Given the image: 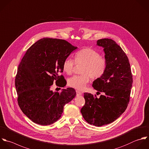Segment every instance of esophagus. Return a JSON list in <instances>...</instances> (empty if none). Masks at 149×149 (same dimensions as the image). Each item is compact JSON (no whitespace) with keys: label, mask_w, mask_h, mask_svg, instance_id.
Returning <instances> with one entry per match:
<instances>
[{"label":"esophagus","mask_w":149,"mask_h":149,"mask_svg":"<svg viewBox=\"0 0 149 149\" xmlns=\"http://www.w3.org/2000/svg\"><path fill=\"white\" fill-rule=\"evenodd\" d=\"M76 93H77V96H80L82 95V92L78 91H76Z\"/></svg>","instance_id":"esophagus-1"}]
</instances>
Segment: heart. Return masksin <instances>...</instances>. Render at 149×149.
Returning <instances> with one entry per match:
<instances>
[{"instance_id":"heart-1","label":"heart","mask_w":149,"mask_h":149,"mask_svg":"<svg viewBox=\"0 0 149 149\" xmlns=\"http://www.w3.org/2000/svg\"><path fill=\"white\" fill-rule=\"evenodd\" d=\"M75 61L70 58L64 60L63 70L66 74H72L75 63L77 64H84L81 75H74L68 81L70 86L78 90H83L86 85L92 78L96 79L101 78L105 73L107 67V61L96 50L86 47L77 52L75 54Z\"/></svg>"}]
</instances>
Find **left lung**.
<instances>
[{
	"label": "left lung",
	"mask_w": 149,
	"mask_h": 149,
	"mask_svg": "<svg viewBox=\"0 0 149 149\" xmlns=\"http://www.w3.org/2000/svg\"><path fill=\"white\" fill-rule=\"evenodd\" d=\"M97 45L103 47L107 67L104 74L95 80L92 86L103 95L97 98L85 93V103L81 112L88 123L101 127L114 122L127 109L133 78L128 58L115 41L102 39L97 41Z\"/></svg>",
	"instance_id": "8db88e82"
}]
</instances>
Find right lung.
I'll list each match as a JSON object with an SVG mask.
<instances>
[{"mask_svg":"<svg viewBox=\"0 0 149 149\" xmlns=\"http://www.w3.org/2000/svg\"><path fill=\"white\" fill-rule=\"evenodd\" d=\"M77 47L63 39L45 38L26 51L15 79L18 103L23 113L33 123L48 125L61 116L64 106L76 96L72 88L53 92L54 81L64 79L63 64Z\"/></svg>","mask_w":149,"mask_h":149,"instance_id":"1","label":"right lung"}]
</instances>
